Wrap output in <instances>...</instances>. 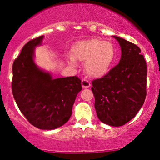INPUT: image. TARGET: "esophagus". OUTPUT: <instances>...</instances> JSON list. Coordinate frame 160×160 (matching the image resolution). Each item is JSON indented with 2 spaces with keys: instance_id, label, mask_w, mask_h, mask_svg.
<instances>
[{
  "instance_id": "1",
  "label": "esophagus",
  "mask_w": 160,
  "mask_h": 160,
  "mask_svg": "<svg viewBox=\"0 0 160 160\" xmlns=\"http://www.w3.org/2000/svg\"><path fill=\"white\" fill-rule=\"evenodd\" d=\"M81 84H82V87H83V88H88L91 86L90 82H89L88 80H85V79L82 80Z\"/></svg>"
}]
</instances>
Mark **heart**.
Segmentation results:
<instances>
[{
  "instance_id": "heart-1",
  "label": "heart",
  "mask_w": 160,
  "mask_h": 160,
  "mask_svg": "<svg viewBox=\"0 0 160 160\" xmlns=\"http://www.w3.org/2000/svg\"><path fill=\"white\" fill-rule=\"evenodd\" d=\"M76 59L85 62V70L91 77L104 75L114 62L115 50L108 42L91 39L80 42L73 50ZM72 62L73 59L72 58Z\"/></svg>"
}]
</instances>
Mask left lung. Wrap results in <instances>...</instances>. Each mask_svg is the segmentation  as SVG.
Returning a JSON list of instances; mask_svg holds the SVG:
<instances>
[{
  "mask_svg": "<svg viewBox=\"0 0 160 160\" xmlns=\"http://www.w3.org/2000/svg\"><path fill=\"white\" fill-rule=\"evenodd\" d=\"M114 38L122 49L120 62L105 76L92 80V91L98 119L122 126L135 117L145 100L147 65L137 45Z\"/></svg>",
  "mask_w": 160,
  "mask_h": 160,
  "instance_id": "left-lung-1",
  "label": "left lung"
}]
</instances>
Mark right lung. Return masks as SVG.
Returning a JSON list of instances; mask_svg holds the SVG:
<instances>
[{
  "mask_svg": "<svg viewBox=\"0 0 160 160\" xmlns=\"http://www.w3.org/2000/svg\"><path fill=\"white\" fill-rule=\"evenodd\" d=\"M43 36L24 45L12 65V91L19 110L40 129H54L66 123L77 94L82 90L79 77L53 79L37 67L33 60L35 46Z\"/></svg>",
  "mask_w": 160,
  "mask_h": 160,
  "instance_id": "add662e5",
  "label": "right lung"
}]
</instances>
